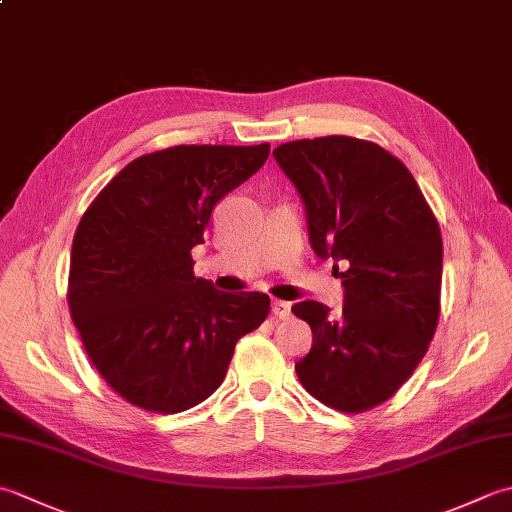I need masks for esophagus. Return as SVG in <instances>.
Here are the masks:
<instances>
[{"label":"esophagus","mask_w":512,"mask_h":512,"mask_svg":"<svg viewBox=\"0 0 512 512\" xmlns=\"http://www.w3.org/2000/svg\"><path fill=\"white\" fill-rule=\"evenodd\" d=\"M273 314L277 319H288L290 317V303L288 301H273Z\"/></svg>","instance_id":"obj_1"}]
</instances>
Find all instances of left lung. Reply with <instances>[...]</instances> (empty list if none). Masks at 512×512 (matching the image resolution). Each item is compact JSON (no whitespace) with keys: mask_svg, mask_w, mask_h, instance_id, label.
Segmentation results:
<instances>
[{"mask_svg":"<svg viewBox=\"0 0 512 512\" xmlns=\"http://www.w3.org/2000/svg\"><path fill=\"white\" fill-rule=\"evenodd\" d=\"M273 156L306 204L314 253L347 264L339 317L319 301L292 306L312 330L297 376L325 407L367 411L405 385L436 334L438 220L411 171L369 140L303 138Z\"/></svg>","mask_w":512,"mask_h":512,"instance_id":"8db88e82","label":"left lung"}]
</instances>
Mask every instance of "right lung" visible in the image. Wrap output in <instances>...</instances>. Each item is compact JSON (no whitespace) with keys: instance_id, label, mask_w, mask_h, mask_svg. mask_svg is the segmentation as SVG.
<instances>
[{"instance_id":"add662e5","label":"right lung","mask_w":512,"mask_h":512,"mask_svg":"<svg viewBox=\"0 0 512 512\" xmlns=\"http://www.w3.org/2000/svg\"><path fill=\"white\" fill-rule=\"evenodd\" d=\"M270 145H178L116 173L76 226L68 306L105 383L134 407L187 411L222 385L237 341L268 317L264 292L193 275L213 206Z\"/></svg>"}]
</instances>
